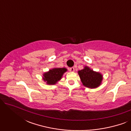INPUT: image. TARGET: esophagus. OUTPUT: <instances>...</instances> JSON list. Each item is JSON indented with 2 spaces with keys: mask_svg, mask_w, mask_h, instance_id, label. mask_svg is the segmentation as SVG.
Returning a JSON list of instances; mask_svg holds the SVG:
<instances>
[{
  "mask_svg": "<svg viewBox=\"0 0 131 131\" xmlns=\"http://www.w3.org/2000/svg\"><path fill=\"white\" fill-rule=\"evenodd\" d=\"M69 70L71 71V72H73V71H74V67H71L69 69Z\"/></svg>",
  "mask_w": 131,
  "mask_h": 131,
  "instance_id": "34e87169",
  "label": "esophagus"
}]
</instances>
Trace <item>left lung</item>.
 Wrapping results in <instances>:
<instances>
[{"mask_svg":"<svg viewBox=\"0 0 131 131\" xmlns=\"http://www.w3.org/2000/svg\"><path fill=\"white\" fill-rule=\"evenodd\" d=\"M78 74L84 86L90 89L100 86L103 79V76L101 73L94 71L88 66H85L81 70H79Z\"/></svg>","mask_w":131,"mask_h":131,"instance_id":"1","label":"left lung"}]
</instances>
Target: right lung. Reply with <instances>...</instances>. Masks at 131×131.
Wrapping results in <instances>:
<instances>
[{
	"label": "right lung",
	"instance_id": "obj_1",
	"mask_svg": "<svg viewBox=\"0 0 131 131\" xmlns=\"http://www.w3.org/2000/svg\"><path fill=\"white\" fill-rule=\"evenodd\" d=\"M67 69L66 68L54 67L43 74L42 79L48 85H53L61 79Z\"/></svg>",
	"mask_w": 131,
	"mask_h": 131
}]
</instances>
